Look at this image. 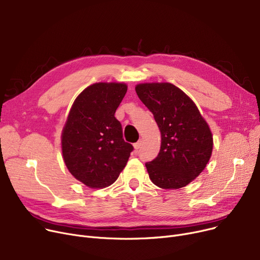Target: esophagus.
I'll return each instance as SVG.
<instances>
[{
    "label": "esophagus",
    "mask_w": 260,
    "mask_h": 260,
    "mask_svg": "<svg viewBox=\"0 0 260 260\" xmlns=\"http://www.w3.org/2000/svg\"><path fill=\"white\" fill-rule=\"evenodd\" d=\"M142 140L140 139L138 142H136L135 144H134V147H135V149H136V151H138V149L141 147V145H142Z\"/></svg>",
    "instance_id": "obj_1"
}]
</instances>
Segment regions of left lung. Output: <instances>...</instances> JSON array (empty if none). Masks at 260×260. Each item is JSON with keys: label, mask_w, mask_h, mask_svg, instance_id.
<instances>
[{"label": "left lung", "mask_w": 260, "mask_h": 260, "mask_svg": "<svg viewBox=\"0 0 260 260\" xmlns=\"http://www.w3.org/2000/svg\"><path fill=\"white\" fill-rule=\"evenodd\" d=\"M136 92L153 113L161 133L158 156L145 163L149 178L161 188L187 185L212 155L213 136L208 123L192 99L171 83L138 84Z\"/></svg>", "instance_id": "1"}]
</instances>
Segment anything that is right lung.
Returning a JSON list of instances; mask_svg holds the SVG:
<instances>
[{
    "mask_svg": "<svg viewBox=\"0 0 260 260\" xmlns=\"http://www.w3.org/2000/svg\"><path fill=\"white\" fill-rule=\"evenodd\" d=\"M124 83H94L75 100L62 132L65 165L91 188L113 184L125 168L133 145L123 139L115 113L124 98Z\"/></svg>",
    "mask_w": 260,
    "mask_h": 260,
    "instance_id": "1",
    "label": "right lung"
}]
</instances>
